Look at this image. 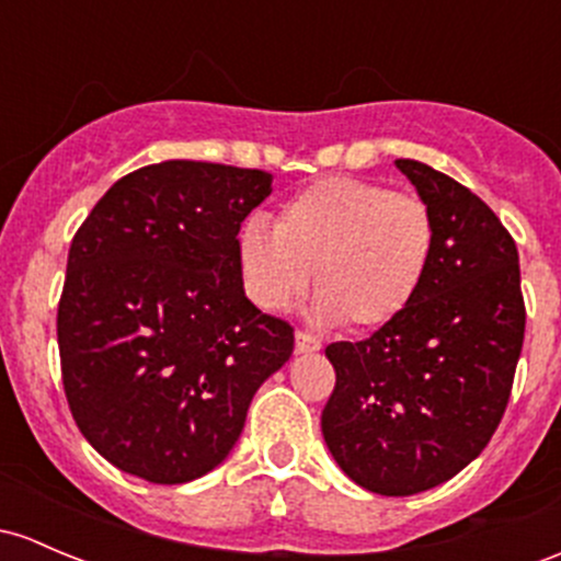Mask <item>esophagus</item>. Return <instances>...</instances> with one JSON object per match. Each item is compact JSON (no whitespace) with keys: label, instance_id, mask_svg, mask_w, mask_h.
I'll return each mask as SVG.
<instances>
[{"label":"esophagus","instance_id":"obj_1","mask_svg":"<svg viewBox=\"0 0 561 561\" xmlns=\"http://www.w3.org/2000/svg\"><path fill=\"white\" fill-rule=\"evenodd\" d=\"M320 350H322L320 339H314L311 333H304V330H298V333H296V352L306 355V352H320Z\"/></svg>","mask_w":561,"mask_h":561}]
</instances>
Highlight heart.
<instances>
[{
	"label": "heart",
	"instance_id": "heart-1",
	"mask_svg": "<svg viewBox=\"0 0 561 561\" xmlns=\"http://www.w3.org/2000/svg\"><path fill=\"white\" fill-rule=\"evenodd\" d=\"M435 247L427 204L350 176H328L282 204L274 231L250 220L239 261L257 306L287 311L309 290L314 317L355 330L381 328L420 293Z\"/></svg>",
	"mask_w": 561,
	"mask_h": 561
}]
</instances>
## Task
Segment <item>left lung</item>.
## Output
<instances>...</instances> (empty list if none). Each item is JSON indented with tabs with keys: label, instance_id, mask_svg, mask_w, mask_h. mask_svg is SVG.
<instances>
[{
	"label": "left lung",
	"instance_id": "left-lung-1",
	"mask_svg": "<svg viewBox=\"0 0 561 561\" xmlns=\"http://www.w3.org/2000/svg\"><path fill=\"white\" fill-rule=\"evenodd\" d=\"M435 222L427 276L409 309L325 355L335 389L322 435L363 489L409 497L449 481L497 430L524 341L518 252L476 193L400 158Z\"/></svg>",
	"mask_w": 561,
	"mask_h": 561
}]
</instances>
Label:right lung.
Returning <instances> with one entry per match:
<instances>
[{
	"label": "right lung",
	"mask_w": 561,
	"mask_h": 561,
	"mask_svg": "<svg viewBox=\"0 0 561 561\" xmlns=\"http://www.w3.org/2000/svg\"><path fill=\"white\" fill-rule=\"evenodd\" d=\"M257 169L163 161L117 180L69 247L58 304L64 392L123 473L187 483L239 440L293 328L244 296L239 228L271 196Z\"/></svg>",
	"instance_id": "1"
}]
</instances>
